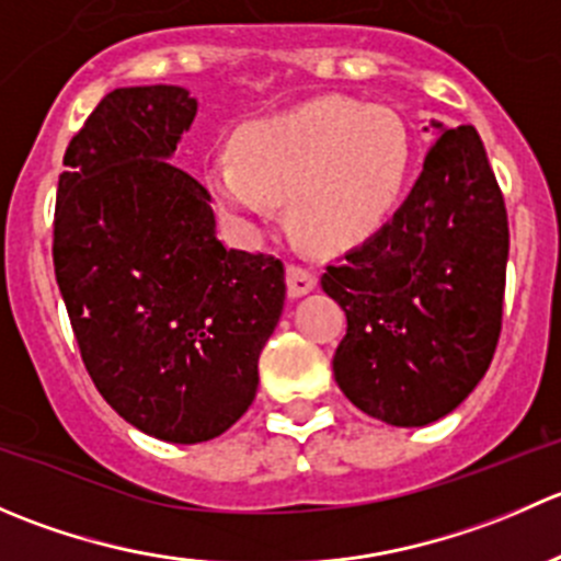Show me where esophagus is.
<instances>
[{
    "instance_id": "esophagus-1",
    "label": "esophagus",
    "mask_w": 561,
    "mask_h": 561,
    "mask_svg": "<svg viewBox=\"0 0 561 561\" xmlns=\"http://www.w3.org/2000/svg\"><path fill=\"white\" fill-rule=\"evenodd\" d=\"M285 282H287V293H290L293 298L307 296V293H312L314 287H317L314 271L304 268V265H298V263L287 265V268H285Z\"/></svg>"
}]
</instances>
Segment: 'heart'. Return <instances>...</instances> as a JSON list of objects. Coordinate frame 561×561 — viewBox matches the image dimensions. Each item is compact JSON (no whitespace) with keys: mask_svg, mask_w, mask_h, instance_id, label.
<instances>
[{"mask_svg":"<svg viewBox=\"0 0 561 561\" xmlns=\"http://www.w3.org/2000/svg\"><path fill=\"white\" fill-rule=\"evenodd\" d=\"M412 160V133L393 107L322 98L244 124L230 157L206 168V186L236 217H265L285 197L287 222L304 241L347 247L399 206Z\"/></svg>","mask_w":561,"mask_h":561,"instance_id":"b5f03b06","label":"heart"}]
</instances>
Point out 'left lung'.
<instances>
[{
    "label": "left lung",
    "instance_id": "obj_1",
    "mask_svg": "<svg viewBox=\"0 0 561 561\" xmlns=\"http://www.w3.org/2000/svg\"><path fill=\"white\" fill-rule=\"evenodd\" d=\"M507 249L505 197L478 129H443L393 219L322 274L347 314L333 355L342 393L390 426L454 412L500 342Z\"/></svg>",
    "mask_w": 561,
    "mask_h": 561
}]
</instances>
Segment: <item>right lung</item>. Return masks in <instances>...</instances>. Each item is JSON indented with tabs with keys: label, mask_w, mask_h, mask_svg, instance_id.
Wrapping results in <instances>:
<instances>
[{
	"label": "right lung",
	"mask_w": 561,
	"mask_h": 561,
	"mask_svg": "<svg viewBox=\"0 0 561 561\" xmlns=\"http://www.w3.org/2000/svg\"><path fill=\"white\" fill-rule=\"evenodd\" d=\"M197 103L181 87L113 89L72 135L54 268L100 396L157 439L219 437L257 393L285 265L225 249L211 195L171 165Z\"/></svg>",
	"instance_id": "1"
}]
</instances>
